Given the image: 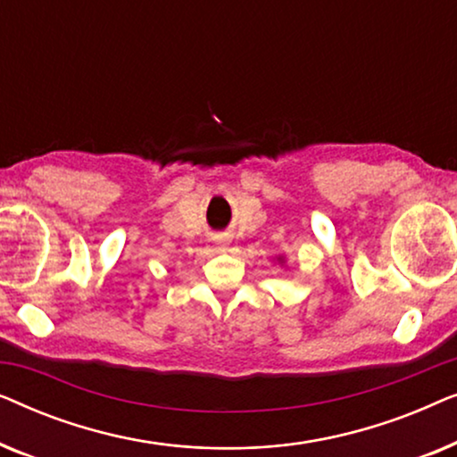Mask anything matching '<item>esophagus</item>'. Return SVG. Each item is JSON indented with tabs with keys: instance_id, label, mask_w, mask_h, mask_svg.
<instances>
[{
	"instance_id": "34e87169",
	"label": "esophagus",
	"mask_w": 457,
	"mask_h": 457,
	"mask_svg": "<svg viewBox=\"0 0 457 457\" xmlns=\"http://www.w3.org/2000/svg\"><path fill=\"white\" fill-rule=\"evenodd\" d=\"M222 247H224V245H222Z\"/></svg>"
}]
</instances>
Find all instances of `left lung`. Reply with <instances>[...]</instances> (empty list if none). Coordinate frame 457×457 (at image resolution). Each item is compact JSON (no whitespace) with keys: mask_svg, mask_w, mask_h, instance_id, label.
Here are the masks:
<instances>
[{"mask_svg":"<svg viewBox=\"0 0 457 457\" xmlns=\"http://www.w3.org/2000/svg\"><path fill=\"white\" fill-rule=\"evenodd\" d=\"M278 262H283V258H278Z\"/></svg>","mask_w":457,"mask_h":457,"instance_id":"obj_1","label":"left lung"}]
</instances>
